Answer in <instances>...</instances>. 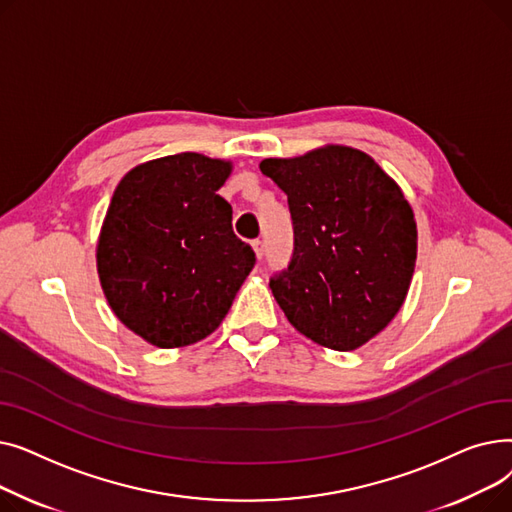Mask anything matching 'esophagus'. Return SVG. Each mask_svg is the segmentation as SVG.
<instances>
[{
	"label": "esophagus",
	"mask_w": 512,
	"mask_h": 512,
	"mask_svg": "<svg viewBox=\"0 0 512 512\" xmlns=\"http://www.w3.org/2000/svg\"><path fill=\"white\" fill-rule=\"evenodd\" d=\"M253 251H255V255H257V259H261L263 257V240L261 238H255L253 240Z\"/></svg>",
	"instance_id": "34e87169"
}]
</instances>
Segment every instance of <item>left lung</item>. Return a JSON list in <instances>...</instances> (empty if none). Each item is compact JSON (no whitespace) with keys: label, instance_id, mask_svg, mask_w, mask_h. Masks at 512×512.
Here are the masks:
<instances>
[{"label":"left lung","instance_id":"obj_1","mask_svg":"<svg viewBox=\"0 0 512 512\" xmlns=\"http://www.w3.org/2000/svg\"><path fill=\"white\" fill-rule=\"evenodd\" d=\"M261 172L288 197L294 251L270 288L290 324L334 351H355L405 303L417 259L413 209L398 184L353 147L328 145Z\"/></svg>","mask_w":512,"mask_h":512}]
</instances>
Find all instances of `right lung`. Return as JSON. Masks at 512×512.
<instances>
[{
	"label": "right lung",
	"mask_w": 512,
	"mask_h": 512,
	"mask_svg": "<svg viewBox=\"0 0 512 512\" xmlns=\"http://www.w3.org/2000/svg\"><path fill=\"white\" fill-rule=\"evenodd\" d=\"M230 161L159 157L116 186L97 242L105 299L122 324L159 348L203 340L222 324L255 265L218 195Z\"/></svg>",
	"instance_id": "add662e5"
}]
</instances>
